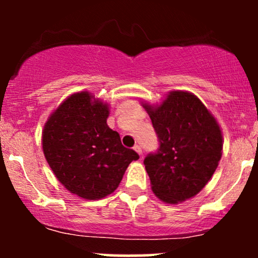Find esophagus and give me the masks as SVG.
<instances>
[{
  "instance_id": "34e87169",
  "label": "esophagus",
  "mask_w": 258,
  "mask_h": 258,
  "mask_svg": "<svg viewBox=\"0 0 258 258\" xmlns=\"http://www.w3.org/2000/svg\"><path fill=\"white\" fill-rule=\"evenodd\" d=\"M133 149H135L136 152H137V153L139 154V155H142V154H143V150H142V147L138 146V144H137V146L133 147Z\"/></svg>"
}]
</instances>
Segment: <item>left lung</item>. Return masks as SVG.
Returning a JSON list of instances; mask_svg holds the SVG:
<instances>
[{"instance_id": "1", "label": "left lung", "mask_w": 258, "mask_h": 258, "mask_svg": "<svg viewBox=\"0 0 258 258\" xmlns=\"http://www.w3.org/2000/svg\"><path fill=\"white\" fill-rule=\"evenodd\" d=\"M159 139L144 159L154 194L167 204L193 198L207 184L221 160L222 132L201 100L173 91L159 106L144 104Z\"/></svg>"}]
</instances>
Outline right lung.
Masks as SVG:
<instances>
[{
  "instance_id": "obj_1",
  "label": "right lung",
  "mask_w": 258,
  "mask_h": 258,
  "mask_svg": "<svg viewBox=\"0 0 258 258\" xmlns=\"http://www.w3.org/2000/svg\"><path fill=\"white\" fill-rule=\"evenodd\" d=\"M108 116V104L79 92L58 106L43 128V154L53 173L70 193L87 200L111 194L139 159L106 125Z\"/></svg>"
}]
</instances>
